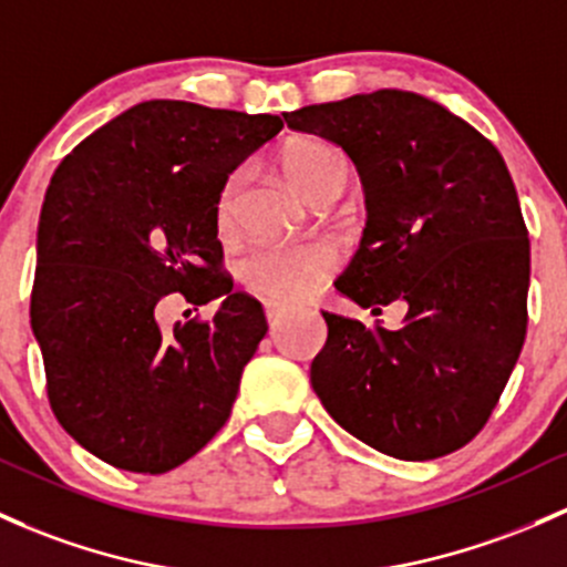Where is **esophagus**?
I'll use <instances>...</instances> for the list:
<instances>
[{
    "label": "esophagus",
    "instance_id": "obj_1",
    "mask_svg": "<svg viewBox=\"0 0 567 567\" xmlns=\"http://www.w3.org/2000/svg\"><path fill=\"white\" fill-rule=\"evenodd\" d=\"M286 313H289V306H284V302H265V316H267V324L270 327L281 324V319Z\"/></svg>",
    "mask_w": 567,
    "mask_h": 567
}]
</instances>
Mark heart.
Wrapping results in <instances>:
<instances>
[{
  "instance_id": "obj_1",
  "label": "heart",
  "mask_w": 567,
  "mask_h": 567,
  "mask_svg": "<svg viewBox=\"0 0 567 567\" xmlns=\"http://www.w3.org/2000/svg\"><path fill=\"white\" fill-rule=\"evenodd\" d=\"M284 173L302 197L313 199L334 175H346V167L332 145L321 143V140H297L284 151ZM240 184L243 173L237 169L224 181L221 192H218L216 224L221 235H229L235 229ZM334 265H338V251L324 240L297 243V246L265 243L243 259V278L259 295L289 302L313 295L334 270Z\"/></svg>"
}]
</instances>
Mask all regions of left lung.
Returning <instances> with one entry per match:
<instances>
[{"mask_svg": "<svg viewBox=\"0 0 567 567\" xmlns=\"http://www.w3.org/2000/svg\"><path fill=\"white\" fill-rule=\"evenodd\" d=\"M284 121L338 143L362 178L368 224L334 289L375 316L408 306L400 330L324 313L313 392L375 452L408 462L456 452L489 422L527 332L529 240L501 151L398 89Z\"/></svg>", "mask_w": 567, "mask_h": 567, "instance_id": "obj_1", "label": "left lung"}]
</instances>
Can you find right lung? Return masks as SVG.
Returning <instances> with one entry per match:
<instances>
[{
  "label": "right lung",
  "mask_w": 567,
  "mask_h": 567,
  "mask_svg": "<svg viewBox=\"0 0 567 567\" xmlns=\"http://www.w3.org/2000/svg\"><path fill=\"white\" fill-rule=\"evenodd\" d=\"M284 130L270 113L140 102L64 156L38 224L32 330L48 403L86 452L167 473L224 427L265 310L221 270L216 203L240 162ZM221 296L208 322L173 333L155 302Z\"/></svg>",
  "instance_id": "right-lung-1"
}]
</instances>
